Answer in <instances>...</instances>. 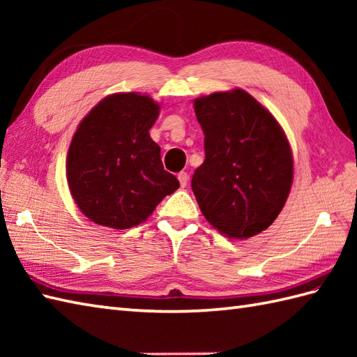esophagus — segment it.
Listing matches in <instances>:
<instances>
[{"mask_svg": "<svg viewBox=\"0 0 357 357\" xmlns=\"http://www.w3.org/2000/svg\"><path fill=\"white\" fill-rule=\"evenodd\" d=\"M178 179H179V184H181V187H187V184H188V174L185 173V172H181V173H178Z\"/></svg>", "mask_w": 357, "mask_h": 357, "instance_id": "34e87169", "label": "esophagus"}]
</instances>
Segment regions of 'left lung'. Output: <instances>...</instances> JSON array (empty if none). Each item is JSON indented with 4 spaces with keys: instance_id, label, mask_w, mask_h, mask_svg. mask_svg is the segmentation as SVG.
<instances>
[{
    "instance_id": "left-lung-1",
    "label": "left lung",
    "mask_w": 357,
    "mask_h": 357,
    "mask_svg": "<svg viewBox=\"0 0 357 357\" xmlns=\"http://www.w3.org/2000/svg\"><path fill=\"white\" fill-rule=\"evenodd\" d=\"M206 159L192 190L202 215L231 239L267 230L293 183V155L275 116L242 89L195 100Z\"/></svg>"
}]
</instances>
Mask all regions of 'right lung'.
I'll return each instance as SVG.
<instances>
[{
	"instance_id": "right-lung-1",
	"label": "right lung",
	"mask_w": 357,
	"mask_h": 357,
	"mask_svg": "<svg viewBox=\"0 0 357 357\" xmlns=\"http://www.w3.org/2000/svg\"><path fill=\"white\" fill-rule=\"evenodd\" d=\"M159 104L147 95L113 93L75 132L66 162L72 198L90 221L115 230L141 224L179 181L164 170L149 130Z\"/></svg>"
}]
</instances>
